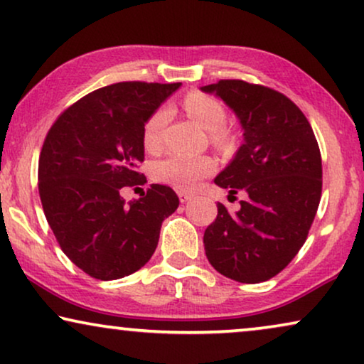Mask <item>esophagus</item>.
Masks as SVG:
<instances>
[{
    "instance_id": "obj_1",
    "label": "esophagus",
    "mask_w": 364,
    "mask_h": 364,
    "mask_svg": "<svg viewBox=\"0 0 364 364\" xmlns=\"http://www.w3.org/2000/svg\"><path fill=\"white\" fill-rule=\"evenodd\" d=\"M178 196H179V201L186 203V201H190L191 198H193V193H190V191H178Z\"/></svg>"
}]
</instances>
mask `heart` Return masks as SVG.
<instances>
[{
	"label": "heart",
	"instance_id": "b5f03b06",
	"mask_svg": "<svg viewBox=\"0 0 364 364\" xmlns=\"http://www.w3.org/2000/svg\"><path fill=\"white\" fill-rule=\"evenodd\" d=\"M186 113L201 128L210 132L216 144L225 143V126L228 113L225 105L211 95L190 93L183 101ZM169 121V109L158 108L143 124V146L149 153H159L164 144V128ZM216 171V161L211 156H183L171 154L153 166V178L163 185L173 186L179 191H193L200 186L203 179Z\"/></svg>",
	"mask_w": 364,
	"mask_h": 364
}]
</instances>
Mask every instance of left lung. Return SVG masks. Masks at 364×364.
<instances>
[{
  "mask_svg": "<svg viewBox=\"0 0 364 364\" xmlns=\"http://www.w3.org/2000/svg\"><path fill=\"white\" fill-rule=\"evenodd\" d=\"M240 118L245 141L215 178L230 196L245 191L236 213L218 203L206 228L213 268L240 283H261L283 271L301 250L323 188L321 153L311 124L288 96L243 80L203 86Z\"/></svg>",
  "mask_w": 364,
  "mask_h": 364,
  "instance_id": "left-lung-1",
  "label": "left lung"
}]
</instances>
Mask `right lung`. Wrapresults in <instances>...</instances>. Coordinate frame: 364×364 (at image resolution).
I'll return each instance as SVG.
<instances>
[{"label": "right lung", "mask_w": 364, "mask_h": 364, "mask_svg": "<svg viewBox=\"0 0 364 364\" xmlns=\"http://www.w3.org/2000/svg\"><path fill=\"white\" fill-rule=\"evenodd\" d=\"M181 83L121 81L83 96L58 116L43 143L38 190L63 253L91 278L138 271L158 246L179 200L151 185L129 205L121 188L144 185L143 124Z\"/></svg>", "instance_id": "right-lung-1"}]
</instances>
